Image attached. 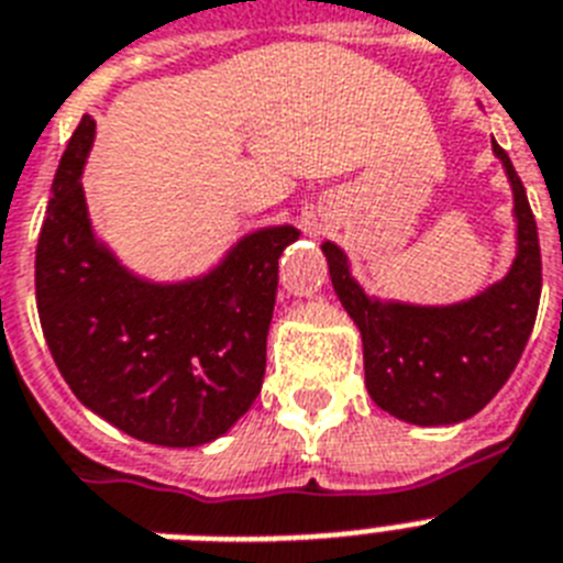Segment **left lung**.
Masks as SVG:
<instances>
[{
	"mask_svg": "<svg viewBox=\"0 0 563 563\" xmlns=\"http://www.w3.org/2000/svg\"><path fill=\"white\" fill-rule=\"evenodd\" d=\"M493 151L512 186L518 243L509 272L478 295L446 306L380 300L354 280L340 245H320L338 300L361 329L372 400L415 427H450L478 415L509 380L536 325L538 225L509 154L495 140Z\"/></svg>",
	"mask_w": 563,
	"mask_h": 563,
	"instance_id": "1",
	"label": "left lung"
}]
</instances>
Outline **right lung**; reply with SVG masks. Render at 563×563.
I'll list each match as a JSON object with an SVG mask.
<instances>
[{"mask_svg": "<svg viewBox=\"0 0 563 563\" xmlns=\"http://www.w3.org/2000/svg\"><path fill=\"white\" fill-rule=\"evenodd\" d=\"M97 122L70 136L36 245V309L56 369L93 415L136 441L202 446L260 395L277 297V260L300 238L266 225L188 280L122 266L97 238L82 172Z\"/></svg>", "mask_w": 563, "mask_h": 563, "instance_id": "add662e5", "label": "right lung"}]
</instances>
